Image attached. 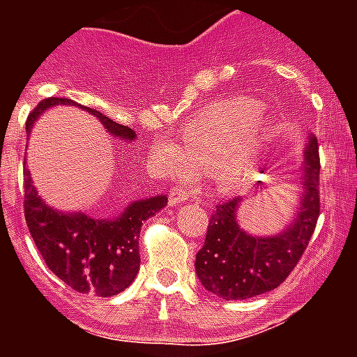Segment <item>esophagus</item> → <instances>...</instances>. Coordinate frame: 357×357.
Returning <instances> with one entry per match:
<instances>
[{"mask_svg": "<svg viewBox=\"0 0 357 357\" xmlns=\"http://www.w3.org/2000/svg\"><path fill=\"white\" fill-rule=\"evenodd\" d=\"M168 200L172 206H178L181 202L189 200V190L181 189V187H172L170 189V195H168Z\"/></svg>", "mask_w": 357, "mask_h": 357, "instance_id": "obj_1", "label": "esophagus"}]
</instances>
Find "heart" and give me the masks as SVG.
<instances>
[{"label": "heart", "instance_id": "obj_1", "mask_svg": "<svg viewBox=\"0 0 357 357\" xmlns=\"http://www.w3.org/2000/svg\"><path fill=\"white\" fill-rule=\"evenodd\" d=\"M261 120L263 105L254 98L215 103L185 129L181 148L159 142L153 157L168 176L215 172L222 189H235L248 178Z\"/></svg>", "mask_w": 357, "mask_h": 357}]
</instances>
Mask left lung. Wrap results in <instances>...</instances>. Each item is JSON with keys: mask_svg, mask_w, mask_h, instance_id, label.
<instances>
[{"mask_svg": "<svg viewBox=\"0 0 357 357\" xmlns=\"http://www.w3.org/2000/svg\"><path fill=\"white\" fill-rule=\"evenodd\" d=\"M319 144L310 135L300 178V204L287 229L271 237H254L237 222L243 196L218 204L209 218L206 243L196 254V274L209 293L224 300H248L280 287L310 244L321 215Z\"/></svg>", "mask_w": 357, "mask_h": 357, "instance_id": "obj_1", "label": "left lung"}]
</instances>
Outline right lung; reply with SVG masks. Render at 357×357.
I'll list each match as a JSON object with an SVG mask.
<instances>
[{"instance_id": "obj_1", "label": "right lung", "mask_w": 357, "mask_h": 357, "mask_svg": "<svg viewBox=\"0 0 357 357\" xmlns=\"http://www.w3.org/2000/svg\"><path fill=\"white\" fill-rule=\"evenodd\" d=\"M75 105L68 98H46L31 111L25 131L53 105ZM81 107V105H79ZM94 114L105 131L120 140H135V131L113 122L96 109L81 107ZM24 215L29 234L46 261L47 268L77 293L114 296L133 283L140 266L139 234L142 222L167 206L159 195L133 202L116 218H91L85 213H63L44 204L25 170Z\"/></svg>"}]
</instances>
